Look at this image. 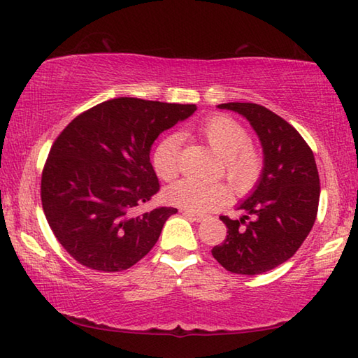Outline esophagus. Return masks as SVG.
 <instances>
[{
  "mask_svg": "<svg viewBox=\"0 0 358 358\" xmlns=\"http://www.w3.org/2000/svg\"><path fill=\"white\" fill-rule=\"evenodd\" d=\"M182 214L189 218V220H192V222H196V223H199V222H203L204 220V217L203 215H199V214H195V212H192V210H182Z\"/></svg>",
  "mask_w": 358,
  "mask_h": 358,
  "instance_id": "obj_1",
  "label": "esophagus"
}]
</instances>
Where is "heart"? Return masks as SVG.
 Instances as JSON below:
<instances>
[{"label": "heart", "mask_w": 358, "mask_h": 358, "mask_svg": "<svg viewBox=\"0 0 358 358\" xmlns=\"http://www.w3.org/2000/svg\"><path fill=\"white\" fill-rule=\"evenodd\" d=\"M198 134L223 159L224 174L236 192H247L259 178L261 159L248 146V135L241 124L228 116H210L198 125ZM180 138L169 135L157 144L152 154L155 174L163 180H173L179 174ZM168 203L192 212H208L228 201L229 193L223 184L180 179L165 190Z\"/></svg>", "instance_id": "obj_1"}]
</instances>
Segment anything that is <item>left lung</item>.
<instances>
[{
    "mask_svg": "<svg viewBox=\"0 0 358 358\" xmlns=\"http://www.w3.org/2000/svg\"><path fill=\"white\" fill-rule=\"evenodd\" d=\"M220 110L239 113L252 125L262 148V169L253 190L237 204V220L220 217L228 236L212 256L241 275L272 271L294 256L315 224L319 174L315 155L299 131L258 103L229 102Z\"/></svg>",
    "mask_w": 358,
    "mask_h": 358,
    "instance_id": "obj_1",
    "label": "left lung"
}]
</instances>
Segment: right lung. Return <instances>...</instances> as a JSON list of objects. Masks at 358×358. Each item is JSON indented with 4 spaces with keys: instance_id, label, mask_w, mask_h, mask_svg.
I'll use <instances>...</instances> for the list:
<instances>
[{
    "instance_id": "1",
    "label": "right lung",
    "mask_w": 358,
    "mask_h": 358,
    "mask_svg": "<svg viewBox=\"0 0 358 358\" xmlns=\"http://www.w3.org/2000/svg\"><path fill=\"white\" fill-rule=\"evenodd\" d=\"M196 105L119 97L92 106L56 138L42 173V208L66 252L94 271L136 264L174 208L138 214L159 192L150 148Z\"/></svg>"
}]
</instances>
